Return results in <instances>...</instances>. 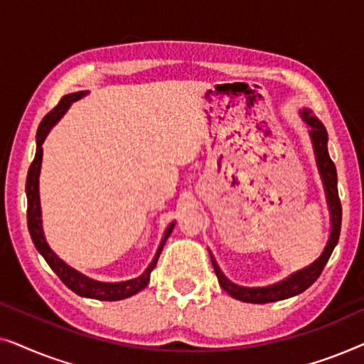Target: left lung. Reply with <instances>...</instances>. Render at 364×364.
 Wrapping results in <instances>:
<instances>
[{
    "label": "left lung",
    "mask_w": 364,
    "mask_h": 364,
    "mask_svg": "<svg viewBox=\"0 0 364 364\" xmlns=\"http://www.w3.org/2000/svg\"><path fill=\"white\" fill-rule=\"evenodd\" d=\"M303 119L310 124L311 131V141L313 147H315V156H316V164L318 168H320L323 183H325V192L328 198V205H330L331 212V233L330 240H328L325 250H323L321 257L318 258L315 263H311L310 267L303 268V270L293 273L291 277H288L287 280H283L277 285L272 287H263V288H245L238 287L230 280H227L225 275L218 268L215 258L212 257V265L213 270H215V275L218 278V283L225 290L228 295L237 298V300L247 301V303H270V301H278L285 300V298L295 296L298 293L305 291L308 287H311L313 283L318 280V277L321 275L323 268L330 260L333 250H335L338 238H340V230H341V202L340 196H338V177H336V167L333 161L330 159V154H328V134L326 129L323 124L318 121L316 117L311 116V112L305 109L301 112Z\"/></svg>",
    "instance_id": "8db88e82"
}]
</instances>
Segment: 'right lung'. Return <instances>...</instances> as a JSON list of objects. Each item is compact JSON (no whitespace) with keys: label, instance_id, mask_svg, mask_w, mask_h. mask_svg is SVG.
Listing matches in <instances>:
<instances>
[{"label":"right lung","instance_id":"1","mask_svg":"<svg viewBox=\"0 0 364 364\" xmlns=\"http://www.w3.org/2000/svg\"><path fill=\"white\" fill-rule=\"evenodd\" d=\"M86 91H79L68 94V96L61 97V101L58 102V106L49 111L44 119L39 124L38 132H36V156H34V161L31 162L28 171V178H26V196H28V228L29 233H31L34 247L38 248V252L44 257V260L48 262V265L53 268L54 273L61 278V282L66 285L69 290H73L79 296L86 298H94V300H102V301H117L124 300V298H129L136 295L137 291H141L142 288L147 287L149 278H151V272L156 268L159 255H161L164 243L171 235L173 223L168 225V228L164 233V238L161 245L157 248L156 257L151 262V265L147 267V270L142 273L141 277L134 278V280L127 282H119V283H102L91 280V278L81 275V273L73 270L71 267H68L63 260H59L56 253H54L49 245L44 240L43 233V225H41V207H39V168H41V159H43V142L46 139L49 129L54 126V122H58L59 119L63 117V114L68 111V107L71 106V102L81 99Z\"/></svg>","mask_w":364,"mask_h":364}]
</instances>
